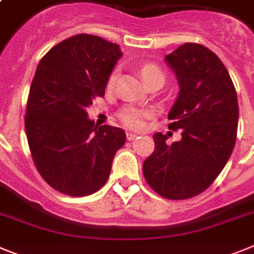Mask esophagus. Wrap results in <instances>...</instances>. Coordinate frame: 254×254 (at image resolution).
Instances as JSON below:
<instances>
[{
	"label": "esophagus",
	"instance_id": "esophagus-1",
	"mask_svg": "<svg viewBox=\"0 0 254 254\" xmlns=\"http://www.w3.org/2000/svg\"><path fill=\"white\" fill-rule=\"evenodd\" d=\"M126 137H127V140H128V141H131V140H135V138L137 137V135H136V133H133V132H126Z\"/></svg>",
	"mask_w": 254,
	"mask_h": 254
}]
</instances>
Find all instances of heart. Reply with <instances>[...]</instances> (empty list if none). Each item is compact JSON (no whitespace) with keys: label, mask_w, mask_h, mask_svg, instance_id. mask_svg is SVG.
Instances as JSON below:
<instances>
[{"label":"heart","mask_w":254,"mask_h":254,"mask_svg":"<svg viewBox=\"0 0 254 254\" xmlns=\"http://www.w3.org/2000/svg\"><path fill=\"white\" fill-rule=\"evenodd\" d=\"M142 77L144 81H149L153 77H162L164 79L163 70L155 64H146L142 68ZM118 78V69H114L112 71V74L108 78V88H113ZM153 113L149 109L145 108H138V106H125L122 109L117 113V118L119 119V122L122 123L125 127L131 129H142L146 125V121L151 118Z\"/></svg>","instance_id":"obj_1"}]
</instances>
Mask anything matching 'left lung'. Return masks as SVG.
<instances>
[{
  "instance_id": "1",
  "label": "left lung",
  "mask_w": 254,
  "mask_h": 254,
  "mask_svg": "<svg viewBox=\"0 0 254 254\" xmlns=\"http://www.w3.org/2000/svg\"><path fill=\"white\" fill-rule=\"evenodd\" d=\"M166 60L180 86L168 128L181 129V140L168 145L166 135L155 133L142 173L160 196L184 200L207 190L224 170L235 146L239 105L229 71L205 46L185 43Z\"/></svg>"
}]
</instances>
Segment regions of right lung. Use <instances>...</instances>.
I'll use <instances>...</instances> for the list:
<instances>
[{
    "instance_id": "right-lung-1",
    "label": "right lung",
    "mask_w": 254,
    "mask_h": 254,
    "mask_svg": "<svg viewBox=\"0 0 254 254\" xmlns=\"http://www.w3.org/2000/svg\"><path fill=\"white\" fill-rule=\"evenodd\" d=\"M121 56L116 43L82 33L58 43L37 66L24 117L25 133L37 171L62 194L86 196L100 190L125 144L123 129L96 127L86 112L105 95Z\"/></svg>"
}]
</instances>
